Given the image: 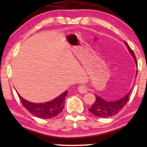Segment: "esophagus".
I'll return each mask as SVG.
<instances>
[{"mask_svg":"<svg viewBox=\"0 0 147 147\" xmlns=\"http://www.w3.org/2000/svg\"><path fill=\"white\" fill-rule=\"evenodd\" d=\"M78 91H79L80 93L81 94H86L88 92V89L86 86L80 85L79 87H78Z\"/></svg>","mask_w":147,"mask_h":147,"instance_id":"1","label":"esophagus"}]
</instances>
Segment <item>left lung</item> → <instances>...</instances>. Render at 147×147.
Returning a JSON list of instances; mask_svg holds the SVG:
<instances>
[{
	"label": "left lung",
	"mask_w": 147,
	"mask_h": 147,
	"mask_svg": "<svg viewBox=\"0 0 147 147\" xmlns=\"http://www.w3.org/2000/svg\"><path fill=\"white\" fill-rule=\"evenodd\" d=\"M125 44L127 46L128 51H130V54H131L134 59L136 65L137 67V61H136V58L133 51L131 49V48L130 47V46L128 45V43L126 42H125ZM136 76H137V71H136L135 78L136 77ZM130 92L131 91H130L126 96H124L123 98H121V99L114 102L107 101V100H104L103 98H100V96L95 94L96 101L93 105H92V107L89 108L90 112L94 114L95 116L100 118H108L110 117V116L115 115V114L118 113V112L128 102L130 98Z\"/></svg>",
	"instance_id": "obj_1"
}]
</instances>
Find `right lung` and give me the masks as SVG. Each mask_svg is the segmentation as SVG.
I'll return each mask as SVG.
<instances>
[{
	"mask_svg": "<svg viewBox=\"0 0 147 147\" xmlns=\"http://www.w3.org/2000/svg\"><path fill=\"white\" fill-rule=\"evenodd\" d=\"M18 96L24 107L36 117L49 119L57 116L63 110L65 98L67 94V91L58 96L51 101L45 103H33L27 101L21 97L19 93Z\"/></svg>",
	"mask_w": 147,
	"mask_h": 147,
	"instance_id": "1",
	"label": "right lung"
}]
</instances>
